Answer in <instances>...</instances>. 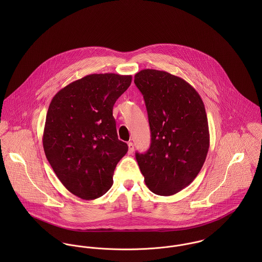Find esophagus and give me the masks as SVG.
<instances>
[{"mask_svg": "<svg viewBox=\"0 0 262 262\" xmlns=\"http://www.w3.org/2000/svg\"><path fill=\"white\" fill-rule=\"evenodd\" d=\"M128 149H129V151H128L129 154H132V153H133V151H134V144H133L132 142H129V143H128Z\"/></svg>", "mask_w": 262, "mask_h": 262, "instance_id": "obj_1", "label": "esophagus"}]
</instances>
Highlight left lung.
<instances>
[{
  "label": "left lung",
  "mask_w": 262,
  "mask_h": 262,
  "mask_svg": "<svg viewBox=\"0 0 262 262\" xmlns=\"http://www.w3.org/2000/svg\"><path fill=\"white\" fill-rule=\"evenodd\" d=\"M148 114L151 144L136 160L147 187L172 195L187 187L206 160L210 134L199 93L182 77L142 70L134 76Z\"/></svg>",
  "instance_id": "obj_1"
}]
</instances>
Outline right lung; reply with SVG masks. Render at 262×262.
<instances>
[{"mask_svg": "<svg viewBox=\"0 0 262 262\" xmlns=\"http://www.w3.org/2000/svg\"><path fill=\"white\" fill-rule=\"evenodd\" d=\"M132 75L94 74L75 80L51 100L43 148L61 184L82 200H95L113 185L128 145L118 139L113 107Z\"/></svg>", "mask_w": 262, "mask_h": 262, "instance_id": "right-lung-1", "label": "right lung"}]
</instances>
